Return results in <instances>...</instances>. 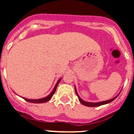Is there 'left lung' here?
Here are the masks:
<instances>
[{"mask_svg":"<svg viewBox=\"0 0 134 134\" xmlns=\"http://www.w3.org/2000/svg\"><path fill=\"white\" fill-rule=\"evenodd\" d=\"M75 92H76V94L77 95V97H78V98H79V101L81 102V104H83V105H85V106H88V107H98V106H100V105H102L108 104V103H109L111 102V101H113V100H114V99H116L117 97H118V96H119V94H120V92H119V94L117 95V96H116L115 97H114L113 99H109V100H105V101H101V102L91 103V102H88V101H85V100H83V99H81L80 97H79V94H78V93H77V89H76V88H75ZM120 92H121V91H120Z\"/></svg>","mask_w":134,"mask_h":134,"instance_id":"1","label":"left lung"}]
</instances>
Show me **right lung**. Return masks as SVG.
I'll list each match as a JSON object with an SVG mask.
<instances>
[{
	"mask_svg": "<svg viewBox=\"0 0 134 134\" xmlns=\"http://www.w3.org/2000/svg\"><path fill=\"white\" fill-rule=\"evenodd\" d=\"M61 79H62V78H60L59 80L57 81V83L55 84V87H54L53 90V91L51 92V93L48 96H47V97H44V98H42V99H26V98H23H23L25 99V100H26V101H28V102H30V103H43L47 102V101H48L50 99H51L52 97H53V95L55 94L56 88H57V86H58V84H59V83L60 82Z\"/></svg>",
	"mask_w": 134,
	"mask_h": 134,
	"instance_id": "right-lung-1",
	"label": "right lung"
}]
</instances>
